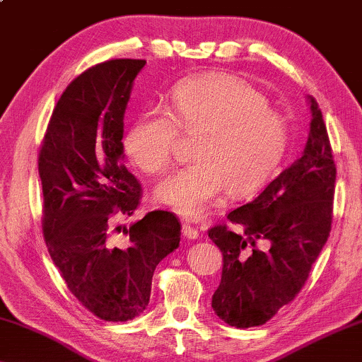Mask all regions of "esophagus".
<instances>
[{
  "label": "esophagus",
  "instance_id": "obj_1",
  "mask_svg": "<svg viewBox=\"0 0 362 362\" xmlns=\"http://www.w3.org/2000/svg\"><path fill=\"white\" fill-rule=\"evenodd\" d=\"M182 235L189 239H196L200 236V233L196 226H192L191 223H182Z\"/></svg>",
  "mask_w": 362,
  "mask_h": 362
}]
</instances>
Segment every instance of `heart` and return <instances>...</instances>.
<instances>
[{
  "instance_id": "heart-1",
  "label": "heart",
  "mask_w": 362,
  "mask_h": 362,
  "mask_svg": "<svg viewBox=\"0 0 362 362\" xmlns=\"http://www.w3.org/2000/svg\"><path fill=\"white\" fill-rule=\"evenodd\" d=\"M180 131L196 134L197 160L171 173L155 197L187 218H197L226 189L233 199L257 192L275 175L288 147V124L247 81L228 72L186 77L173 87L166 108L139 113L127 127V158L160 175L176 157Z\"/></svg>"
}]
</instances>
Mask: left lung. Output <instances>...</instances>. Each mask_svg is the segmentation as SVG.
<instances>
[{"mask_svg":"<svg viewBox=\"0 0 362 362\" xmlns=\"http://www.w3.org/2000/svg\"><path fill=\"white\" fill-rule=\"evenodd\" d=\"M304 152L252 202L228 214L209 238L223 254L215 314L238 329L262 325L291 303L308 281L332 230L337 166L319 103Z\"/></svg>","mask_w":362,"mask_h":362,"instance_id":"8db88e82","label":"left lung"}]
</instances>
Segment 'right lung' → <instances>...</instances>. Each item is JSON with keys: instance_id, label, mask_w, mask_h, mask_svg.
<instances>
[{"instance_id": "right-lung-1", "label": "right lung", "mask_w": 362, "mask_h": 362, "mask_svg": "<svg viewBox=\"0 0 362 362\" xmlns=\"http://www.w3.org/2000/svg\"><path fill=\"white\" fill-rule=\"evenodd\" d=\"M146 59H108L66 87L38 152L42 230L68 290L107 322L146 310L158 262L180 246L181 225L152 210L123 230L116 216L141 205L142 186L123 163V119L132 82Z\"/></svg>"}]
</instances>
